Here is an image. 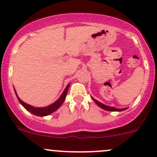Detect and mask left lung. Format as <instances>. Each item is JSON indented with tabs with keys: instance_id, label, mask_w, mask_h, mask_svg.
Returning <instances> with one entry per match:
<instances>
[{
	"instance_id": "left-lung-1",
	"label": "left lung",
	"mask_w": 157,
	"mask_h": 157,
	"mask_svg": "<svg viewBox=\"0 0 157 157\" xmlns=\"http://www.w3.org/2000/svg\"><path fill=\"white\" fill-rule=\"evenodd\" d=\"M93 99V100L96 102V104H97L98 106H99L100 108L103 109L104 110H106V111H110V112H121V111H124L125 109H127V108H123V109H116L115 107H112V106H109V105H105V104L102 103V102H99L97 101L96 99H95L94 98L91 97Z\"/></svg>"
}]
</instances>
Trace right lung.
Masks as SVG:
<instances>
[{
  "instance_id": "right-lung-1",
  "label": "right lung",
  "mask_w": 157,
  "mask_h": 157,
  "mask_svg": "<svg viewBox=\"0 0 157 157\" xmlns=\"http://www.w3.org/2000/svg\"><path fill=\"white\" fill-rule=\"evenodd\" d=\"M69 87H70V83H68V84L67 85V86H66V88L64 89V90L63 91L62 94L61 95V96H60V97L58 98V99H57L54 103L51 104V105H49L48 106H45V107H35V106H33V105H29V104L26 103V102L22 101L21 99L19 98L18 95H17V92H16L15 90H14V91H15V94L16 96H17V99H18L19 102H20V104H21V105H23V106L24 107L28 112H31L32 114H33V115H37V116L43 117V116H46V115H50V114H52V112H55V111L58 110V109H59V107L62 105L64 99H65L66 96H67V91H68Z\"/></svg>"
}]
</instances>
